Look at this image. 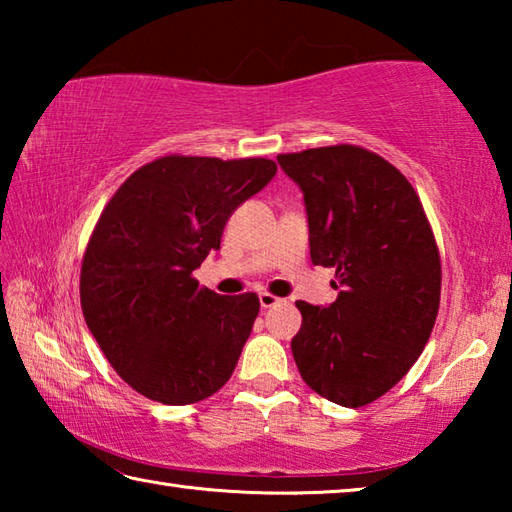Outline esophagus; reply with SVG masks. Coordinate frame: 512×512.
<instances>
[{
  "label": "esophagus",
  "instance_id": "34e87169",
  "mask_svg": "<svg viewBox=\"0 0 512 512\" xmlns=\"http://www.w3.org/2000/svg\"><path fill=\"white\" fill-rule=\"evenodd\" d=\"M280 298L277 296H273V293H259V305H262L264 309H271V307H275V305H280Z\"/></svg>",
  "mask_w": 512,
  "mask_h": 512
}]
</instances>
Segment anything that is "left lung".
<instances>
[{
    "mask_svg": "<svg viewBox=\"0 0 512 512\" xmlns=\"http://www.w3.org/2000/svg\"><path fill=\"white\" fill-rule=\"evenodd\" d=\"M305 194L309 253L334 268L329 307L298 300L291 352L305 384L359 409L391 391L427 345L440 307V255L413 185L354 144L282 153Z\"/></svg>",
    "mask_w": 512,
    "mask_h": 512,
    "instance_id": "1",
    "label": "left lung"
}]
</instances>
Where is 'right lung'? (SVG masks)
Returning a JSON list of instances; mask_svg holds the SVG:
<instances>
[{
  "label": "right lung",
  "mask_w": 512,
  "mask_h": 512,
  "mask_svg": "<svg viewBox=\"0 0 512 512\" xmlns=\"http://www.w3.org/2000/svg\"><path fill=\"white\" fill-rule=\"evenodd\" d=\"M266 158L164 155L103 207L81 266V309L117 375L153 402L183 406L230 379L259 314L255 293L219 296L194 271L230 214L264 189Z\"/></svg>",
  "instance_id": "add662e5"
}]
</instances>
